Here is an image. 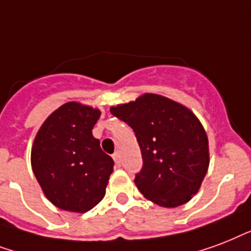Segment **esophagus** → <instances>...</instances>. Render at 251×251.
Segmentation results:
<instances>
[{
    "mask_svg": "<svg viewBox=\"0 0 251 251\" xmlns=\"http://www.w3.org/2000/svg\"><path fill=\"white\" fill-rule=\"evenodd\" d=\"M112 158H114V161H115L116 166H120L122 165V157H120V153H114V156H112Z\"/></svg>",
    "mask_w": 251,
    "mask_h": 251,
    "instance_id": "obj_1",
    "label": "esophagus"
}]
</instances>
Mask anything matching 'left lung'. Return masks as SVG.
Here are the masks:
<instances>
[{
    "instance_id": "obj_1",
    "label": "left lung",
    "mask_w": 251,
    "mask_h": 251,
    "mask_svg": "<svg viewBox=\"0 0 251 251\" xmlns=\"http://www.w3.org/2000/svg\"><path fill=\"white\" fill-rule=\"evenodd\" d=\"M110 111L133 129L141 149L143 168L135 176L140 192L166 208L187 203L209 165L208 137L194 112L157 94H144Z\"/></svg>"
}]
</instances>
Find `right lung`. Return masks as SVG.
Listing matches in <instances>:
<instances>
[{
    "mask_svg": "<svg viewBox=\"0 0 251 251\" xmlns=\"http://www.w3.org/2000/svg\"><path fill=\"white\" fill-rule=\"evenodd\" d=\"M100 111L68 102L47 118L31 149V166L47 199L71 212H87L103 199L114 160L91 129Z\"/></svg>",
    "mask_w": 251,
    "mask_h": 251,
    "instance_id": "add662e5",
    "label": "right lung"
}]
</instances>
